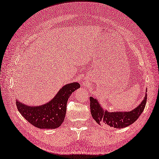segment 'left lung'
<instances>
[{
	"instance_id": "8db88e82",
	"label": "left lung",
	"mask_w": 159,
	"mask_h": 159,
	"mask_svg": "<svg viewBox=\"0 0 159 159\" xmlns=\"http://www.w3.org/2000/svg\"><path fill=\"white\" fill-rule=\"evenodd\" d=\"M146 92L147 90L141 103L135 109L128 112H109L101 107L97 99L90 96V111L92 117L99 125L104 123L119 129L129 126L136 121L144 111L147 100Z\"/></svg>"
}]
</instances>
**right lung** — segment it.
I'll use <instances>...</instances> for the list:
<instances>
[{"label": "right lung", "mask_w": 159, "mask_h": 159, "mask_svg": "<svg viewBox=\"0 0 159 159\" xmlns=\"http://www.w3.org/2000/svg\"><path fill=\"white\" fill-rule=\"evenodd\" d=\"M79 88L78 82L65 85L51 100L40 106L26 105L16 100L17 108L23 117L36 127L56 129L64 121L68 98Z\"/></svg>", "instance_id": "right-lung-1"}]
</instances>
